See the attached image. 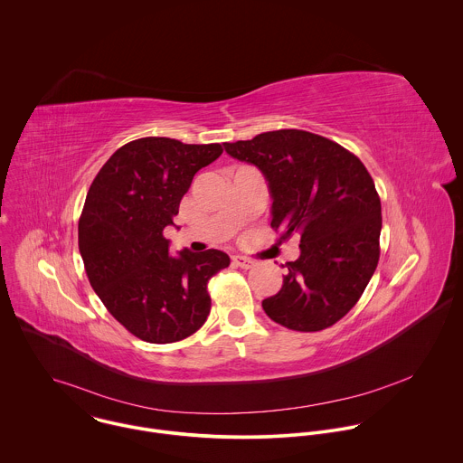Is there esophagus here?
Masks as SVG:
<instances>
[{
  "label": "esophagus",
  "instance_id": "obj_1",
  "mask_svg": "<svg viewBox=\"0 0 463 463\" xmlns=\"http://www.w3.org/2000/svg\"><path fill=\"white\" fill-rule=\"evenodd\" d=\"M232 260H233V265H237V267H241V269H251V267L255 265L253 260L244 259V257H233Z\"/></svg>",
  "mask_w": 463,
  "mask_h": 463
}]
</instances>
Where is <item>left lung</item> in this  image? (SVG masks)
Here are the masks:
<instances>
[{"label": "left lung", "mask_w": 463, "mask_h": 463, "mask_svg": "<svg viewBox=\"0 0 463 463\" xmlns=\"http://www.w3.org/2000/svg\"><path fill=\"white\" fill-rule=\"evenodd\" d=\"M224 151L255 165L272 199L270 226L281 239L301 235L299 259L265 314L296 331H319L360 299L380 260L382 203L365 165L330 138L278 130L224 142Z\"/></svg>", "instance_id": "1"}]
</instances>
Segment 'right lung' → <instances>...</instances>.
<instances>
[{"mask_svg": "<svg viewBox=\"0 0 463 463\" xmlns=\"http://www.w3.org/2000/svg\"><path fill=\"white\" fill-rule=\"evenodd\" d=\"M219 144L144 137L119 147L94 178L78 222V248L94 292L135 336L169 344L210 314L208 279L230 265L219 250L169 255L165 226Z\"/></svg>", "mask_w": 463, "mask_h": 463, "instance_id": "1", "label": "right lung"}]
</instances>
